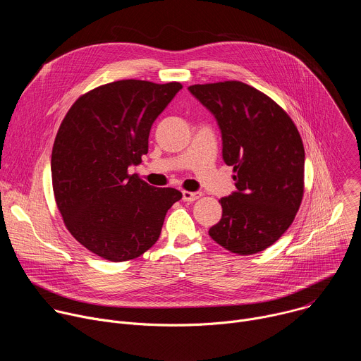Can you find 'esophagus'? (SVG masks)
<instances>
[{"instance_id":"34e87169","label":"esophagus","mask_w":361,"mask_h":361,"mask_svg":"<svg viewBox=\"0 0 361 361\" xmlns=\"http://www.w3.org/2000/svg\"><path fill=\"white\" fill-rule=\"evenodd\" d=\"M200 197H201V192H198V191H183V200L187 202L195 201Z\"/></svg>"}]
</instances>
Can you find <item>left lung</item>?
I'll use <instances>...</instances> for the list:
<instances>
[{"mask_svg":"<svg viewBox=\"0 0 361 361\" xmlns=\"http://www.w3.org/2000/svg\"><path fill=\"white\" fill-rule=\"evenodd\" d=\"M217 120L223 160L235 191L220 200L221 220L209 230L226 250L248 255L274 244L291 226L304 192V147L288 114L241 81L190 85Z\"/></svg>","mask_w":361,"mask_h":361,"instance_id":"8db88e82","label":"left lung"}]
</instances>
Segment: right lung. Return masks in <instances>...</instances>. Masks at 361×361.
<instances>
[{"mask_svg":"<svg viewBox=\"0 0 361 361\" xmlns=\"http://www.w3.org/2000/svg\"><path fill=\"white\" fill-rule=\"evenodd\" d=\"M183 88L121 80L81 95L57 133L51 176L57 207L73 237L102 259L133 260L159 240L183 194L128 174L148 152L152 123Z\"/></svg>","mask_w":361,"mask_h":361,"instance_id":"obj_1","label":"right lung"}]
</instances>
